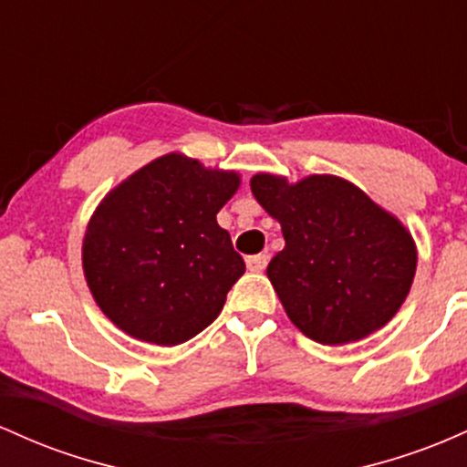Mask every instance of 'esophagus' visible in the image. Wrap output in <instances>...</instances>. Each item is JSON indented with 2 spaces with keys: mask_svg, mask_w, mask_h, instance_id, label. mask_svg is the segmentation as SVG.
<instances>
[{
  "mask_svg": "<svg viewBox=\"0 0 467 467\" xmlns=\"http://www.w3.org/2000/svg\"><path fill=\"white\" fill-rule=\"evenodd\" d=\"M266 262H269V255H266V254L249 255V258H247V269L254 271V274H260V271H265Z\"/></svg>",
  "mask_w": 467,
  "mask_h": 467,
  "instance_id": "1",
  "label": "esophagus"
}]
</instances>
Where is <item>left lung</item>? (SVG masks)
Returning a JSON list of instances; mask_svg holds the SVG:
<instances>
[{"label": "left lung", "instance_id": "8db88e82", "mask_svg": "<svg viewBox=\"0 0 467 467\" xmlns=\"http://www.w3.org/2000/svg\"><path fill=\"white\" fill-rule=\"evenodd\" d=\"M285 249L266 266L286 316L319 344L358 342L390 322L412 286L417 247L392 213L344 178H251Z\"/></svg>", "mask_w": 467, "mask_h": 467}]
</instances>
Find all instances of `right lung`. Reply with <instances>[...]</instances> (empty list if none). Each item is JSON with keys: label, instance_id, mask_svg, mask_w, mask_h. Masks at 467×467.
<instances>
[{"label": "right lung", "instance_id": "right-lung-1", "mask_svg": "<svg viewBox=\"0 0 467 467\" xmlns=\"http://www.w3.org/2000/svg\"><path fill=\"white\" fill-rule=\"evenodd\" d=\"M238 185L235 171L165 154L103 198L83 238V274L120 331L176 347L218 317L244 274L216 220Z\"/></svg>", "mask_w": 467, "mask_h": 467}]
</instances>
